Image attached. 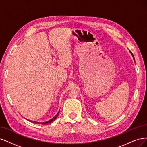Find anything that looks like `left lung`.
<instances>
[{
    "mask_svg": "<svg viewBox=\"0 0 147 147\" xmlns=\"http://www.w3.org/2000/svg\"><path fill=\"white\" fill-rule=\"evenodd\" d=\"M130 52H131V51H130ZM131 54H132V56H133V57H134V55H133V54H132V53H131Z\"/></svg>",
    "mask_w": 147,
    "mask_h": 147,
    "instance_id": "8db88e82",
    "label": "left lung"
}]
</instances>
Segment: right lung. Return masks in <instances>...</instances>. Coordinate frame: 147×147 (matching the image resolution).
I'll return each instance as SVG.
<instances>
[{
  "mask_svg": "<svg viewBox=\"0 0 147 147\" xmlns=\"http://www.w3.org/2000/svg\"><path fill=\"white\" fill-rule=\"evenodd\" d=\"M59 112H60V111H59V112L57 113V114L53 118V119H51V120H49V121H46V122H43V123H41V124H42V125H46V124H48V123H51V122H52L53 121H54L55 118H57V117L58 116V115L59 114ZM32 121V122H34V123H38V124H39L40 123L39 122H36V121Z\"/></svg>",
  "mask_w": 147,
  "mask_h": 147,
  "instance_id": "right-lung-1",
  "label": "right lung"
}]
</instances>
